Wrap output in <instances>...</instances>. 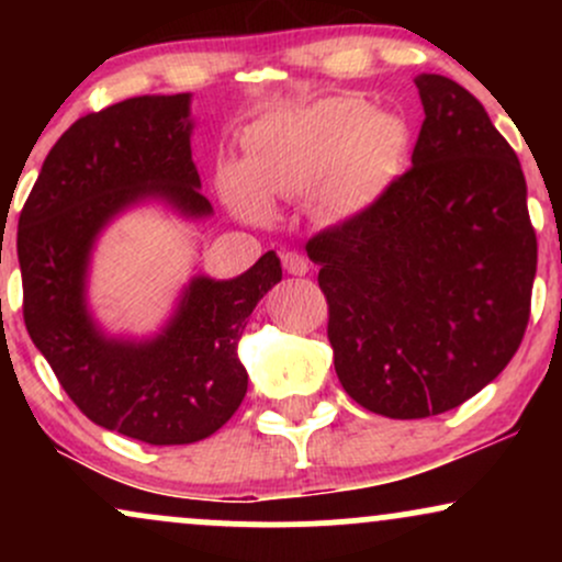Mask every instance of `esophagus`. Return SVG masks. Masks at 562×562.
Instances as JSON below:
<instances>
[{
    "mask_svg": "<svg viewBox=\"0 0 562 562\" xmlns=\"http://www.w3.org/2000/svg\"><path fill=\"white\" fill-rule=\"evenodd\" d=\"M282 267L288 269V274H295V277H303L308 272V261L303 259L301 254H295V250H288V254H282Z\"/></svg>",
    "mask_w": 562,
    "mask_h": 562,
    "instance_id": "1",
    "label": "esophagus"
}]
</instances>
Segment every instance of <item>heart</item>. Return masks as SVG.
Segmentation results:
<instances>
[{
	"label": "heart",
	"mask_w": 562,
	"mask_h": 562,
	"mask_svg": "<svg viewBox=\"0 0 562 562\" xmlns=\"http://www.w3.org/2000/svg\"><path fill=\"white\" fill-rule=\"evenodd\" d=\"M404 124L362 97H325L274 113L248 132L245 160H222L218 195L245 222H267L272 195H312L325 218L364 214L396 171Z\"/></svg>",
	"instance_id": "obj_1"
}]
</instances>
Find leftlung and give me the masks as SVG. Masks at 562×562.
Instances as JSON below:
<instances>
[{"label":"left lung","instance_id":"obj_1","mask_svg":"<svg viewBox=\"0 0 562 562\" xmlns=\"http://www.w3.org/2000/svg\"><path fill=\"white\" fill-rule=\"evenodd\" d=\"M415 87L425 121L412 169L306 245L340 385L393 420L441 415L486 389L524 340L537 277L515 150L465 87L438 74Z\"/></svg>","mask_w":562,"mask_h":562}]
</instances>
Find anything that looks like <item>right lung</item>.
Wrapping results in <instances>:
<instances>
[{
	"label": "right lung",
	"mask_w": 562,
	"mask_h": 562,
	"mask_svg": "<svg viewBox=\"0 0 562 562\" xmlns=\"http://www.w3.org/2000/svg\"><path fill=\"white\" fill-rule=\"evenodd\" d=\"M192 94H147L89 113L55 142L18 218L23 319L34 346L89 420L173 447L216 434L240 406V362L256 303L282 280L274 250L248 272H198L150 335L108 333L89 303L102 232L142 205L184 222L214 214L192 164Z\"/></svg>",
	"instance_id": "right-lung-1"
}]
</instances>
